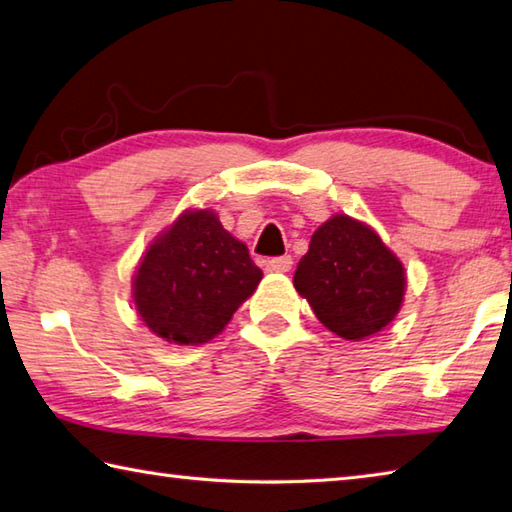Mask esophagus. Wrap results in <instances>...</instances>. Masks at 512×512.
I'll return each instance as SVG.
<instances>
[{"label": "esophagus", "instance_id": "esophagus-1", "mask_svg": "<svg viewBox=\"0 0 512 512\" xmlns=\"http://www.w3.org/2000/svg\"><path fill=\"white\" fill-rule=\"evenodd\" d=\"M291 266H293V259L288 257V255L273 257V259H268V262H266V271H271V273H288V271H291Z\"/></svg>", "mask_w": 512, "mask_h": 512}]
</instances>
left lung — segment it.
<instances>
[{
  "label": "left lung",
  "mask_w": 512,
  "mask_h": 512,
  "mask_svg": "<svg viewBox=\"0 0 512 512\" xmlns=\"http://www.w3.org/2000/svg\"><path fill=\"white\" fill-rule=\"evenodd\" d=\"M293 286L324 327L345 340L383 331L405 300V266L378 232L349 215H333L313 232Z\"/></svg>",
  "instance_id": "obj_1"
}]
</instances>
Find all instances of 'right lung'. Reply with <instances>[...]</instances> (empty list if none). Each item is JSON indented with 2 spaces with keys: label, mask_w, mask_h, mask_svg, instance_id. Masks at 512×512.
I'll list each match as a JSON object with an SVG mask.
<instances>
[{
  "label": "right lung",
  "mask_w": 512,
  "mask_h": 512,
  "mask_svg": "<svg viewBox=\"0 0 512 512\" xmlns=\"http://www.w3.org/2000/svg\"><path fill=\"white\" fill-rule=\"evenodd\" d=\"M262 275L217 212L192 208L150 241L136 266L132 297L154 336L194 347L226 329Z\"/></svg>",
  "instance_id": "1"
}]
</instances>
